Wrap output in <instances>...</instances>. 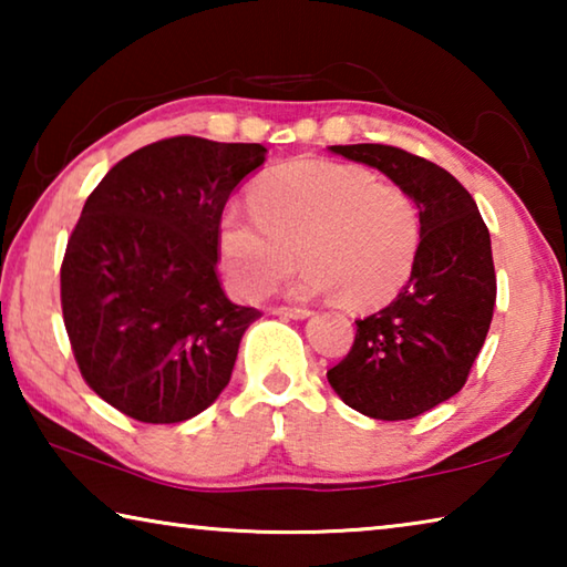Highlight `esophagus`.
Wrapping results in <instances>:
<instances>
[{
  "mask_svg": "<svg viewBox=\"0 0 567 567\" xmlns=\"http://www.w3.org/2000/svg\"><path fill=\"white\" fill-rule=\"evenodd\" d=\"M275 318H290V320H305L310 318V310L307 307H272Z\"/></svg>",
  "mask_w": 567,
  "mask_h": 567,
  "instance_id": "1",
  "label": "esophagus"
}]
</instances>
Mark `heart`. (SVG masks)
<instances>
[{"instance_id": "obj_1", "label": "heart", "mask_w": 567, "mask_h": 567, "mask_svg": "<svg viewBox=\"0 0 567 567\" xmlns=\"http://www.w3.org/2000/svg\"><path fill=\"white\" fill-rule=\"evenodd\" d=\"M252 209L227 207L219 255L229 285L262 297L290 272L297 247L307 262L292 292H340L354 310L395 297L410 280L420 247L415 199L370 169L330 159H297L257 182Z\"/></svg>"}]
</instances>
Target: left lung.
Segmentation results:
<instances>
[{"label": "left lung", "instance_id": "8db88e82", "mask_svg": "<svg viewBox=\"0 0 567 567\" xmlns=\"http://www.w3.org/2000/svg\"><path fill=\"white\" fill-rule=\"evenodd\" d=\"M380 169L415 199L420 247L395 300L354 320L352 350L328 370L344 405L375 420H410L463 390L495 307L491 233L447 169L390 145H334Z\"/></svg>", "mask_w": 567, "mask_h": 567}]
</instances>
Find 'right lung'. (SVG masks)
<instances>
[{"mask_svg":"<svg viewBox=\"0 0 567 567\" xmlns=\"http://www.w3.org/2000/svg\"><path fill=\"white\" fill-rule=\"evenodd\" d=\"M267 150L169 137L114 165L84 203L62 262V315L82 378L127 417L199 415L233 375L260 310L217 280L219 219Z\"/></svg>","mask_w":567,"mask_h":567,"instance_id":"obj_1","label":"right lung"}]
</instances>
